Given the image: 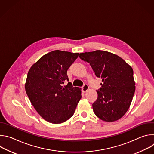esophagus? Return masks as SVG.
<instances>
[{
  "label": "esophagus",
  "mask_w": 154,
  "mask_h": 154,
  "mask_svg": "<svg viewBox=\"0 0 154 154\" xmlns=\"http://www.w3.org/2000/svg\"><path fill=\"white\" fill-rule=\"evenodd\" d=\"M88 89H89V86L87 84H84L82 88V91H83V93L86 92L88 90Z\"/></svg>",
  "instance_id": "34e87169"
}]
</instances>
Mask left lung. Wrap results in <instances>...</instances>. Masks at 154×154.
Here are the masks:
<instances>
[{
	"label": "left lung",
	"instance_id": "left-lung-1",
	"mask_svg": "<svg viewBox=\"0 0 154 154\" xmlns=\"http://www.w3.org/2000/svg\"><path fill=\"white\" fill-rule=\"evenodd\" d=\"M79 57L90 63L96 77L102 81L97 90V99L93 103L95 115L106 122L121 118L128 109L135 91L132 68L119 56L106 51L82 53Z\"/></svg>",
	"mask_w": 154,
	"mask_h": 154
}]
</instances>
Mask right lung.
I'll use <instances>...</instances> for the list:
<instances>
[{"label":"right lung","mask_w":154,"mask_h":154,"mask_svg":"<svg viewBox=\"0 0 154 154\" xmlns=\"http://www.w3.org/2000/svg\"><path fill=\"white\" fill-rule=\"evenodd\" d=\"M78 53L56 50L42 57L30 69L26 83V93L34 108L46 121L60 124L74 113L81 91L69 81L67 71Z\"/></svg>","instance_id":"right-lung-1"}]
</instances>
